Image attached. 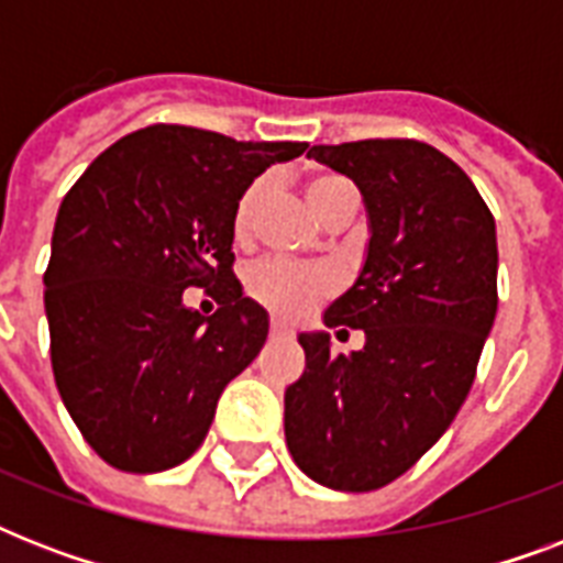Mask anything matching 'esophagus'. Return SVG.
Masks as SVG:
<instances>
[{
  "label": "esophagus",
  "instance_id": "34e87169",
  "mask_svg": "<svg viewBox=\"0 0 563 563\" xmlns=\"http://www.w3.org/2000/svg\"><path fill=\"white\" fill-rule=\"evenodd\" d=\"M268 333H272V339H291V330L283 321H277V318H272V327H268Z\"/></svg>",
  "mask_w": 563,
  "mask_h": 563
}]
</instances>
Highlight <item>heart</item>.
Segmentation results:
<instances>
[{
    "label": "heart",
    "instance_id": "heart-1",
    "mask_svg": "<svg viewBox=\"0 0 563 563\" xmlns=\"http://www.w3.org/2000/svg\"><path fill=\"white\" fill-rule=\"evenodd\" d=\"M342 187H347V180L339 178V175H316L309 180L307 198L318 219H324L333 195ZM260 198H263V184L256 180L236 201V210H233V239L236 242L251 239ZM245 289L256 303H263L265 309H272L277 316L300 318L307 316L324 295H330L333 277L324 268H309V265H295L286 263V260H263L247 272Z\"/></svg>",
    "mask_w": 563,
    "mask_h": 563
}]
</instances>
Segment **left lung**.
I'll list each match as a JSON object with an SVG mask.
<instances>
[{"mask_svg":"<svg viewBox=\"0 0 563 563\" xmlns=\"http://www.w3.org/2000/svg\"><path fill=\"white\" fill-rule=\"evenodd\" d=\"M309 157L365 198L368 256L324 312L327 327L365 330V347L330 356V335L300 333L286 444L309 479L362 494L409 471L462 409L497 316V224L473 180L418 140L312 145Z\"/></svg>","mask_w":563,"mask_h":563,"instance_id":"8db88e82","label":"left lung"}]
</instances>
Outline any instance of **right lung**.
<instances>
[{"instance_id": "obj_1", "label": "right lung", "mask_w": 563, "mask_h": 563, "mask_svg": "<svg viewBox=\"0 0 563 563\" xmlns=\"http://www.w3.org/2000/svg\"><path fill=\"white\" fill-rule=\"evenodd\" d=\"M307 143H239L187 125L122 136L64 195L43 274L57 391L117 471L157 473L201 446L268 316L233 277V210ZM220 303L201 317L183 289Z\"/></svg>"}]
</instances>
